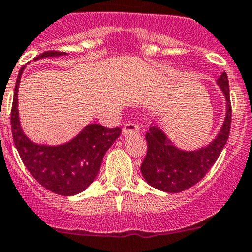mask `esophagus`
<instances>
[{"label":"esophagus","mask_w":252,"mask_h":252,"mask_svg":"<svg viewBox=\"0 0 252 252\" xmlns=\"http://www.w3.org/2000/svg\"><path fill=\"white\" fill-rule=\"evenodd\" d=\"M138 132H139V127L134 123H127L123 128L124 136H128V134H136V133H138Z\"/></svg>","instance_id":"34e87169"}]
</instances>
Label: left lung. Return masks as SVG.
<instances>
[{"label": "left lung", "mask_w": 252, "mask_h": 252, "mask_svg": "<svg viewBox=\"0 0 252 252\" xmlns=\"http://www.w3.org/2000/svg\"><path fill=\"white\" fill-rule=\"evenodd\" d=\"M217 86L225 98V116L217 136L207 146L185 151L176 147L159 126L149 127L146 133L148 149L141 165V173L154 189L170 193L188 190L202 180L217 161L228 141L231 123L229 82L225 72L217 79Z\"/></svg>", "instance_id": "left-lung-1"}]
</instances>
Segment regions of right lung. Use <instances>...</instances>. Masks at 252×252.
<instances>
[{
	"label": "right lung",
	"mask_w": 252,
	"mask_h": 252,
	"mask_svg": "<svg viewBox=\"0 0 252 252\" xmlns=\"http://www.w3.org/2000/svg\"><path fill=\"white\" fill-rule=\"evenodd\" d=\"M66 52L45 51L34 60L60 57ZM26 66L19 69L14 88L11 124L16 148L33 178L42 188L61 196H74L86 190L98 175L108 149L119 138L121 128L87 125L76 137L59 146L39 144L27 137L18 113V88Z\"/></svg>",
	"instance_id": "1"
}]
</instances>
